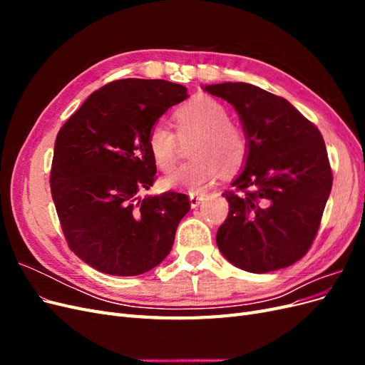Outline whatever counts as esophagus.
Listing matches in <instances>:
<instances>
[{
    "mask_svg": "<svg viewBox=\"0 0 365 365\" xmlns=\"http://www.w3.org/2000/svg\"><path fill=\"white\" fill-rule=\"evenodd\" d=\"M204 195L201 193H190V205L192 208H196L197 205H200L202 201H204Z\"/></svg>",
    "mask_w": 365,
    "mask_h": 365,
    "instance_id": "1",
    "label": "esophagus"
}]
</instances>
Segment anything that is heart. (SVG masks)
Wrapping results in <instances>:
<instances>
[{
	"mask_svg": "<svg viewBox=\"0 0 365 365\" xmlns=\"http://www.w3.org/2000/svg\"><path fill=\"white\" fill-rule=\"evenodd\" d=\"M181 138L197 135L192 146V160L164 178L168 189L190 193L204 192L225 172H235L244 164L248 152L247 137L231 123L227 108L212 97L200 96L176 109L173 115ZM180 141L175 132L163 123L153 126L148 148L157 168L170 172L178 161Z\"/></svg>",
	"mask_w": 365,
	"mask_h": 365,
	"instance_id": "b5f03b06",
	"label": "heart"
}]
</instances>
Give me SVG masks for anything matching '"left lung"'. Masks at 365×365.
Here are the masks:
<instances>
[{
  "mask_svg": "<svg viewBox=\"0 0 365 365\" xmlns=\"http://www.w3.org/2000/svg\"><path fill=\"white\" fill-rule=\"evenodd\" d=\"M233 105L248 152L225 192L230 212L216 244L235 267L263 274L300 260L311 248L332 190L323 135L283 97L244 82L205 85Z\"/></svg>",
  "mask_w": 365,
  "mask_h": 365,
  "instance_id": "left-lung-1",
  "label": "left lung"
}]
</instances>
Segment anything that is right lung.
Instances as JSON below:
<instances>
[{
  "label": "right lung",
  "mask_w": 365,
  "mask_h": 365,
  "mask_svg": "<svg viewBox=\"0 0 365 365\" xmlns=\"http://www.w3.org/2000/svg\"><path fill=\"white\" fill-rule=\"evenodd\" d=\"M187 97L185 86L168 81H115L94 91L58 132L51 196L68 247L94 269L129 277L170 252L189 197L140 193L157 173L149 132Z\"/></svg>",
  "instance_id": "right-lung-1"
}]
</instances>
